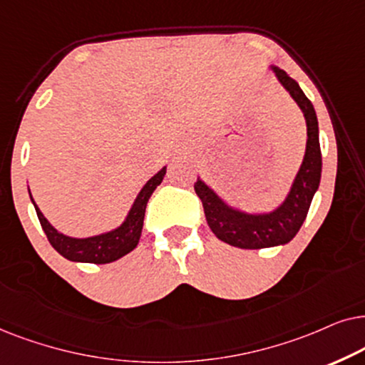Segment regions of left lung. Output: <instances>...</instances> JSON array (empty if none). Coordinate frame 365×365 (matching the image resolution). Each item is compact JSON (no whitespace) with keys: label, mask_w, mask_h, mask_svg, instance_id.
I'll list each match as a JSON object with an SVG mask.
<instances>
[{"label":"left lung","mask_w":365,"mask_h":365,"mask_svg":"<svg viewBox=\"0 0 365 365\" xmlns=\"http://www.w3.org/2000/svg\"><path fill=\"white\" fill-rule=\"evenodd\" d=\"M269 70H272L277 81L289 91L292 100L302 110L307 125L304 160L284 202L269 212H247L223 200L200 177L195 182V192L203 203L208 227L215 233L217 239L239 249H267V247L289 244L297 235L307 217L322 175L319 121L314 105L305 96L297 81L284 70L275 65H269Z\"/></svg>","instance_id":"1"}]
</instances>
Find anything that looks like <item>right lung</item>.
<instances>
[{
	"mask_svg": "<svg viewBox=\"0 0 365 365\" xmlns=\"http://www.w3.org/2000/svg\"><path fill=\"white\" fill-rule=\"evenodd\" d=\"M167 173V167L158 170L152 178L145 183L142 190L135 198L132 208L126 213L125 220L120 223L118 227L111 228L108 232L98 233V235L91 237H70L56 230L50 222L46 220V217L43 215L40 208L33 200L30 188V198L31 203L35 205L38 220H40L43 230H45L48 240L53 245L58 254L65 257V259L71 262H85V264H110L130 254L135 247L138 245L140 235H142L143 228V218H145V208H147L148 198L152 197L162 180Z\"/></svg>",
	"mask_w": 365,
	"mask_h": 365,
	"instance_id": "1",
	"label": "right lung"
}]
</instances>
